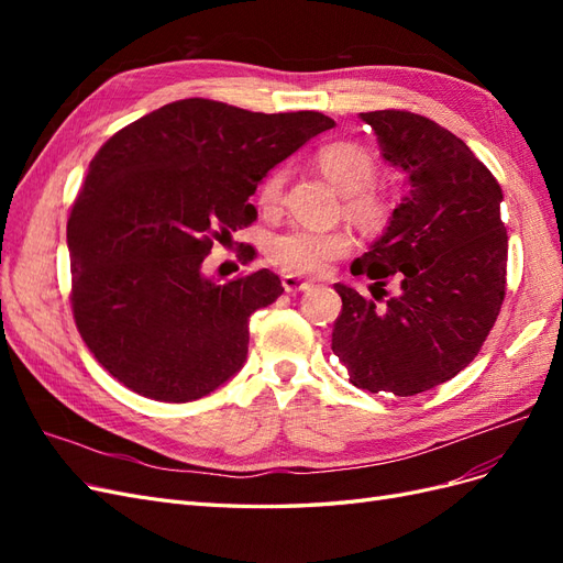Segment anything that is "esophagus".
I'll return each instance as SVG.
<instances>
[{
  "label": "esophagus",
  "instance_id": "obj_1",
  "mask_svg": "<svg viewBox=\"0 0 563 563\" xmlns=\"http://www.w3.org/2000/svg\"><path fill=\"white\" fill-rule=\"evenodd\" d=\"M282 286H284L286 294H302V291H308V288H310L312 284H310V282H302V279H298V277H294V275H286V277L282 279Z\"/></svg>",
  "mask_w": 563,
  "mask_h": 563
}]
</instances>
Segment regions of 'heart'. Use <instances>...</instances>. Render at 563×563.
<instances>
[{
    "label": "heart",
    "instance_id": "1",
    "mask_svg": "<svg viewBox=\"0 0 563 563\" xmlns=\"http://www.w3.org/2000/svg\"><path fill=\"white\" fill-rule=\"evenodd\" d=\"M319 166L335 190L347 197V211L364 225H376L380 220V203L368 195V187L376 180V162L371 152L354 143H331L319 150ZM286 172H272L261 187V203L265 209H275L284 195ZM352 249V240L340 230L321 232L296 228L272 236L267 253L272 263L291 275H321L333 261L343 258Z\"/></svg>",
    "mask_w": 563,
    "mask_h": 563
}]
</instances>
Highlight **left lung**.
<instances>
[{
  "label": "left lung",
  "instance_id": "obj_1",
  "mask_svg": "<svg viewBox=\"0 0 563 563\" xmlns=\"http://www.w3.org/2000/svg\"><path fill=\"white\" fill-rule=\"evenodd\" d=\"M360 117L376 131L383 159L406 176L408 192L350 269L373 286L399 272L401 294L376 305L335 284L343 312L331 350L354 387L413 397L457 376L498 319L507 272L503 190L432 119L404 110Z\"/></svg>",
  "mask_w": 563,
  "mask_h": 563
}]
</instances>
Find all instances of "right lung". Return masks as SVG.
Returning <instances> with one entry per match:
<instances>
[{"label": "right lung", "mask_w": 563, "mask_h": 563, "mask_svg": "<svg viewBox=\"0 0 563 563\" xmlns=\"http://www.w3.org/2000/svg\"><path fill=\"white\" fill-rule=\"evenodd\" d=\"M333 126L312 110L263 114L185 98L98 150L67 249L77 329L112 378L185 404L244 366L249 319L284 286L269 269L218 284L203 277V258L258 218L249 197L269 168Z\"/></svg>", "instance_id": "add662e5"}]
</instances>
